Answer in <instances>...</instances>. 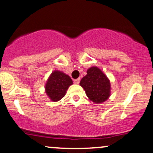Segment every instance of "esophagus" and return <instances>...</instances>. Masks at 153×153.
<instances>
[{"label":"esophagus","instance_id":"1","mask_svg":"<svg viewBox=\"0 0 153 153\" xmlns=\"http://www.w3.org/2000/svg\"><path fill=\"white\" fill-rule=\"evenodd\" d=\"M74 83H75V84H78V83H80V78H78V79H75V81H74Z\"/></svg>","mask_w":153,"mask_h":153}]
</instances>
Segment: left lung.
Returning <instances> with one entry per match:
<instances>
[{"label":"left lung","instance_id":"8db88e82","mask_svg":"<svg viewBox=\"0 0 153 153\" xmlns=\"http://www.w3.org/2000/svg\"><path fill=\"white\" fill-rule=\"evenodd\" d=\"M80 82L86 96L94 103H102L111 95V83L108 77L97 67H91Z\"/></svg>","mask_w":153,"mask_h":153}]
</instances>
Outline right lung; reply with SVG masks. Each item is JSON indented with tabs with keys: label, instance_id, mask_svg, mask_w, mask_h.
Segmentation results:
<instances>
[{
	"label": "right lung",
	"instance_id": "add662e5",
	"mask_svg": "<svg viewBox=\"0 0 153 153\" xmlns=\"http://www.w3.org/2000/svg\"><path fill=\"white\" fill-rule=\"evenodd\" d=\"M72 83L73 82L68 75L59 70H54L48 77L45 91L51 101L57 102L65 96Z\"/></svg>",
	"mask_w": 153,
	"mask_h": 153
}]
</instances>
